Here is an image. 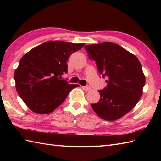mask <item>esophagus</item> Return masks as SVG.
<instances>
[{
	"label": "esophagus",
	"instance_id": "obj_1",
	"mask_svg": "<svg viewBox=\"0 0 161 161\" xmlns=\"http://www.w3.org/2000/svg\"><path fill=\"white\" fill-rule=\"evenodd\" d=\"M83 89H84V90H86V91H89V90H91L92 89V88L89 86H84L83 87Z\"/></svg>",
	"mask_w": 161,
	"mask_h": 161
}]
</instances>
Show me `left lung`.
Here are the masks:
<instances>
[{
  "mask_svg": "<svg viewBox=\"0 0 161 161\" xmlns=\"http://www.w3.org/2000/svg\"><path fill=\"white\" fill-rule=\"evenodd\" d=\"M89 58L96 62L107 87L99 90L100 99L91 107L101 118L115 121L133 109L146 83L141 62L121 46L111 42L84 46Z\"/></svg>",
  "mask_w": 161,
  "mask_h": 161,
  "instance_id": "8db88e82",
  "label": "left lung"
}]
</instances>
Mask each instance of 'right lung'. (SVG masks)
I'll return each instance as SVG.
<instances>
[{"mask_svg": "<svg viewBox=\"0 0 161 161\" xmlns=\"http://www.w3.org/2000/svg\"><path fill=\"white\" fill-rule=\"evenodd\" d=\"M84 45L48 41L20 59L15 71V88L30 109L39 114H50L64 102L77 85L61 80L62 75L67 72L69 56Z\"/></svg>", "mask_w": 161, "mask_h": 161, "instance_id": "add662e5", "label": "right lung"}]
</instances>
